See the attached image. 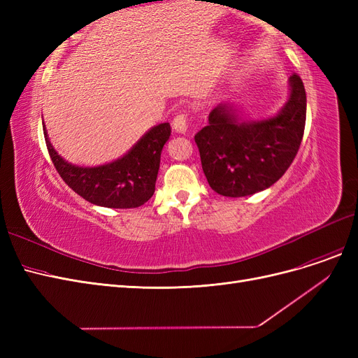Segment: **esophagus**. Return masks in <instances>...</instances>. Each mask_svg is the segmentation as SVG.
Here are the masks:
<instances>
[{"instance_id": "obj_1", "label": "esophagus", "mask_w": 358, "mask_h": 358, "mask_svg": "<svg viewBox=\"0 0 358 358\" xmlns=\"http://www.w3.org/2000/svg\"><path fill=\"white\" fill-rule=\"evenodd\" d=\"M171 127L176 133H185L187 128H188V115L187 113H179L175 119H173Z\"/></svg>"}]
</instances>
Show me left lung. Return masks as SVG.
Returning a JSON list of instances; mask_svg holds the SVG:
<instances>
[{
    "mask_svg": "<svg viewBox=\"0 0 358 358\" xmlns=\"http://www.w3.org/2000/svg\"><path fill=\"white\" fill-rule=\"evenodd\" d=\"M305 122L306 92L297 74L289 78L288 101L273 117L243 121L230 104L216 106L194 137L210 188L245 197L272 187L296 158Z\"/></svg>",
    "mask_w": 358,
    "mask_h": 358,
    "instance_id": "left-lung-1",
    "label": "left lung"
}]
</instances>
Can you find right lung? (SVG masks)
<instances>
[{
  "instance_id": "add662e5",
  "label": "right lung",
  "mask_w": 358,
  "mask_h": 358,
  "mask_svg": "<svg viewBox=\"0 0 358 358\" xmlns=\"http://www.w3.org/2000/svg\"><path fill=\"white\" fill-rule=\"evenodd\" d=\"M43 133L53 166L76 194L103 208L133 209L154 196L161 150L171 128L169 122L152 127L124 157L96 167H79L66 161L50 145L45 125Z\"/></svg>"
}]
</instances>
